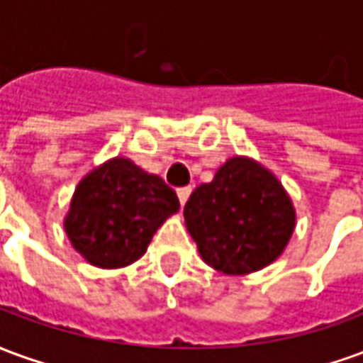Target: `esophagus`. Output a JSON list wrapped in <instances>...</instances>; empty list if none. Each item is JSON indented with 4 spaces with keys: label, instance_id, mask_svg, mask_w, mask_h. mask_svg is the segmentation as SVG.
<instances>
[{
    "label": "esophagus",
    "instance_id": "esophagus-1",
    "mask_svg": "<svg viewBox=\"0 0 363 363\" xmlns=\"http://www.w3.org/2000/svg\"><path fill=\"white\" fill-rule=\"evenodd\" d=\"M190 192H192V189H190V186H182V189L177 190V194H179V200H181L182 206L186 204V200H189Z\"/></svg>",
    "mask_w": 363,
    "mask_h": 363
}]
</instances>
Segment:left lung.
Masks as SVG:
<instances>
[{
    "label": "left lung",
    "instance_id": "1",
    "mask_svg": "<svg viewBox=\"0 0 363 363\" xmlns=\"http://www.w3.org/2000/svg\"><path fill=\"white\" fill-rule=\"evenodd\" d=\"M184 220L202 259L225 274H249L276 260L296 225L291 200L264 167L229 159L212 182L200 184Z\"/></svg>",
    "mask_w": 363,
    "mask_h": 363
}]
</instances>
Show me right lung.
Listing matches in <instances>:
<instances>
[{"label":"right lung","instance_id":"right-lung-1","mask_svg":"<svg viewBox=\"0 0 363 363\" xmlns=\"http://www.w3.org/2000/svg\"><path fill=\"white\" fill-rule=\"evenodd\" d=\"M177 210L179 198L161 177L116 157L79 182L64 228L91 264L120 268L147 251L153 233Z\"/></svg>","mask_w":363,"mask_h":363}]
</instances>
